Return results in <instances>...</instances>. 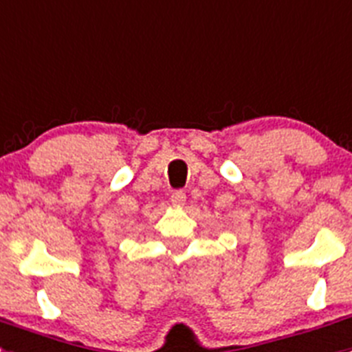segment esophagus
<instances>
[{
	"instance_id": "1",
	"label": "esophagus",
	"mask_w": 352,
	"mask_h": 352,
	"mask_svg": "<svg viewBox=\"0 0 352 352\" xmlns=\"http://www.w3.org/2000/svg\"><path fill=\"white\" fill-rule=\"evenodd\" d=\"M185 201H186V195L183 190H176L170 194V203H173L174 206H183V204H185Z\"/></svg>"
}]
</instances>
